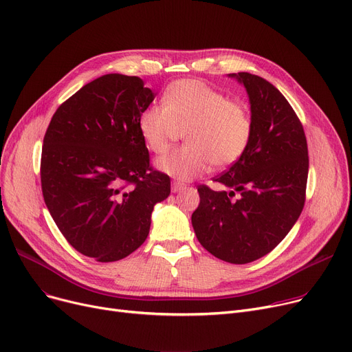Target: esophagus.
Returning a JSON list of instances; mask_svg holds the SVG:
<instances>
[{
	"label": "esophagus",
	"instance_id": "obj_1",
	"mask_svg": "<svg viewBox=\"0 0 352 352\" xmlns=\"http://www.w3.org/2000/svg\"><path fill=\"white\" fill-rule=\"evenodd\" d=\"M184 188H186V186H184V184H181V182H173V187H171L173 192H178V191H181V190H184Z\"/></svg>",
	"mask_w": 352,
	"mask_h": 352
}]
</instances>
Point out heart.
I'll use <instances>...</instances> for the list:
<instances>
[{
    "label": "heart",
    "mask_w": 352,
    "mask_h": 352,
    "mask_svg": "<svg viewBox=\"0 0 352 352\" xmlns=\"http://www.w3.org/2000/svg\"><path fill=\"white\" fill-rule=\"evenodd\" d=\"M164 104L148 107L140 118V134L155 154L186 129L187 145L157 160V168L179 181L204 174L208 166L234 164L245 151L252 133L248 108L227 100L223 92L199 80H181L165 91Z\"/></svg>",
    "instance_id": "b5f03b06"
}]
</instances>
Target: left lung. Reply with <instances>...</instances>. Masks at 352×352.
Segmentation results:
<instances>
[{
    "instance_id": "8db88e82",
    "label": "left lung",
    "mask_w": 352,
    "mask_h": 352,
    "mask_svg": "<svg viewBox=\"0 0 352 352\" xmlns=\"http://www.w3.org/2000/svg\"><path fill=\"white\" fill-rule=\"evenodd\" d=\"M228 77L247 89L251 138L244 154L214 179L227 190L198 187L191 223L214 256L248 264L271 252L297 223L305 202L308 146L297 114L272 84L250 72Z\"/></svg>"
}]
</instances>
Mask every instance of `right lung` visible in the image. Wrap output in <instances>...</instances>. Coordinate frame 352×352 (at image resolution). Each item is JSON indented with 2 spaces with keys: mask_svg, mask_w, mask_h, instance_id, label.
Segmentation results:
<instances>
[{
  "mask_svg": "<svg viewBox=\"0 0 352 352\" xmlns=\"http://www.w3.org/2000/svg\"><path fill=\"white\" fill-rule=\"evenodd\" d=\"M157 94L138 77L107 74L63 102L41 154L45 206L67 241L100 263L146 239L171 179L150 166L140 118Z\"/></svg>",
  "mask_w": 352,
  "mask_h": 352,
  "instance_id": "add662e5",
  "label": "right lung"
}]
</instances>
